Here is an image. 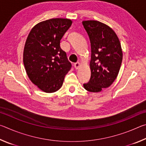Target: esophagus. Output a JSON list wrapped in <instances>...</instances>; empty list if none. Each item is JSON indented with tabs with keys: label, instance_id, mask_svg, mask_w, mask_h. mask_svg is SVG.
Returning a JSON list of instances; mask_svg holds the SVG:
<instances>
[{
	"label": "esophagus",
	"instance_id": "esophagus-1",
	"mask_svg": "<svg viewBox=\"0 0 146 146\" xmlns=\"http://www.w3.org/2000/svg\"><path fill=\"white\" fill-rule=\"evenodd\" d=\"M79 66H80V63H79V62H76V63L74 64V67H75V68L76 69V70L78 69Z\"/></svg>",
	"mask_w": 146,
	"mask_h": 146
}]
</instances>
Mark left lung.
Wrapping results in <instances>:
<instances>
[{
    "label": "left lung",
    "instance_id": "left-lung-1",
    "mask_svg": "<svg viewBox=\"0 0 146 146\" xmlns=\"http://www.w3.org/2000/svg\"><path fill=\"white\" fill-rule=\"evenodd\" d=\"M90 37L91 56V78L84 88L98 93L112 84L119 72L122 51L117 34L106 24L97 21H82Z\"/></svg>",
    "mask_w": 146,
    "mask_h": 146
}]
</instances>
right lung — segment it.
<instances>
[{
    "label": "right lung",
    "mask_w": 146,
    "mask_h": 146,
    "mask_svg": "<svg viewBox=\"0 0 146 146\" xmlns=\"http://www.w3.org/2000/svg\"><path fill=\"white\" fill-rule=\"evenodd\" d=\"M71 24L68 19L46 20L36 24L27 37L23 53L26 73L33 84L46 93L58 91L71 70L60 42Z\"/></svg>",
    "instance_id": "right-lung-1"
}]
</instances>
